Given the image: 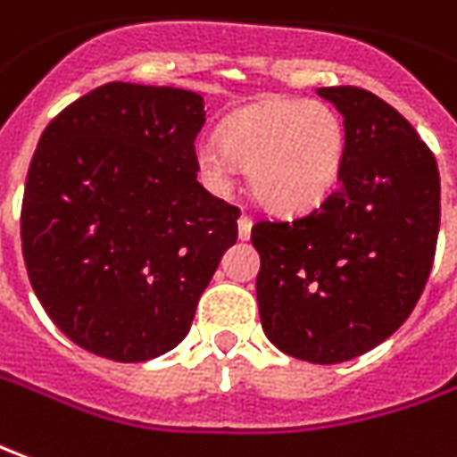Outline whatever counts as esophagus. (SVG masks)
Listing matches in <instances>:
<instances>
[{
	"instance_id": "obj_1",
	"label": "esophagus",
	"mask_w": 457,
	"mask_h": 457,
	"mask_svg": "<svg viewBox=\"0 0 457 457\" xmlns=\"http://www.w3.org/2000/svg\"><path fill=\"white\" fill-rule=\"evenodd\" d=\"M237 232H239V239H250V232H252V218H250V215H239Z\"/></svg>"
}]
</instances>
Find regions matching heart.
Returning a JSON list of instances; mask_svg holds the SVG:
<instances>
[{
	"mask_svg": "<svg viewBox=\"0 0 457 457\" xmlns=\"http://www.w3.org/2000/svg\"><path fill=\"white\" fill-rule=\"evenodd\" d=\"M346 162V126L324 101L267 98L225 120L220 143L195 148L200 180L225 195L237 165L247 170L250 190L277 215H299L317 207L337 187Z\"/></svg>",
	"mask_w": 457,
	"mask_h": 457,
	"instance_id": "heart-1",
	"label": "heart"
}]
</instances>
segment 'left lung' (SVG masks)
Returning a JSON list of instances; mask_svg holds the SVG:
<instances>
[{
	"instance_id": "1",
	"label": "left lung",
	"mask_w": 457,
	"mask_h": 457,
	"mask_svg": "<svg viewBox=\"0 0 457 457\" xmlns=\"http://www.w3.org/2000/svg\"><path fill=\"white\" fill-rule=\"evenodd\" d=\"M346 126L339 185L312 212L260 220L257 302L274 346L312 363L356 359L401 327L428 282L440 175L416 129L371 91L319 88Z\"/></svg>"
}]
</instances>
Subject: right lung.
<instances>
[{
    "instance_id": "obj_1",
    "label": "right lung",
    "mask_w": 457,
    "mask_h": 457,
    "mask_svg": "<svg viewBox=\"0 0 457 457\" xmlns=\"http://www.w3.org/2000/svg\"><path fill=\"white\" fill-rule=\"evenodd\" d=\"M203 96L104 84L41 133L21 203L29 282L63 334L111 361L187 337L237 239L239 207L197 183Z\"/></svg>"
}]
</instances>
